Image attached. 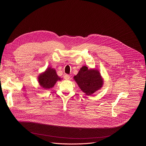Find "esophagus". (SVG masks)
Segmentation results:
<instances>
[{"label":"esophagus","instance_id":"obj_1","mask_svg":"<svg viewBox=\"0 0 146 146\" xmlns=\"http://www.w3.org/2000/svg\"><path fill=\"white\" fill-rule=\"evenodd\" d=\"M64 78L66 79V80H69L70 78V76L69 74H66L64 75Z\"/></svg>","mask_w":146,"mask_h":146}]
</instances>
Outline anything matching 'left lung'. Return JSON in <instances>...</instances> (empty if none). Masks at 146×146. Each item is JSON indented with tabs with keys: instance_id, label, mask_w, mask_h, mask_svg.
<instances>
[{
	"instance_id": "obj_1",
	"label": "left lung",
	"mask_w": 146,
	"mask_h": 146,
	"mask_svg": "<svg viewBox=\"0 0 146 146\" xmlns=\"http://www.w3.org/2000/svg\"><path fill=\"white\" fill-rule=\"evenodd\" d=\"M73 78L81 90L87 95H91L103 85L99 71L95 69H89L86 66H82Z\"/></svg>"
}]
</instances>
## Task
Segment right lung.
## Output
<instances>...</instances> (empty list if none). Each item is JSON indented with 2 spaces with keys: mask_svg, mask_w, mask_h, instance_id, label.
<instances>
[{
  "mask_svg": "<svg viewBox=\"0 0 146 146\" xmlns=\"http://www.w3.org/2000/svg\"><path fill=\"white\" fill-rule=\"evenodd\" d=\"M37 79L40 86L46 90H48L52 88L57 81H60L62 78L57 75L54 69L49 67L44 72L39 74Z\"/></svg>",
  "mask_w": 146,
  "mask_h": 146,
  "instance_id": "add662e5",
  "label": "right lung"
}]
</instances>
